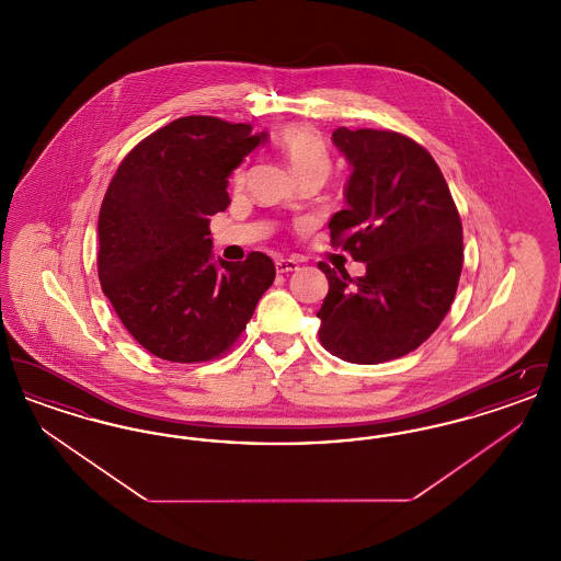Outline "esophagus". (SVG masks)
Instances as JSON below:
<instances>
[{
    "label": "esophagus",
    "mask_w": 561,
    "mask_h": 561,
    "mask_svg": "<svg viewBox=\"0 0 561 561\" xmlns=\"http://www.w3.org/2000/svg\"><path fill=\"white\" fill-rule=\"evenodd\" d=\"M296 268H298V263L294 259H279V261H275V271L277 273H293Z\"/></svg>",
    "instance_id": "34e87169"
}]
</instances>
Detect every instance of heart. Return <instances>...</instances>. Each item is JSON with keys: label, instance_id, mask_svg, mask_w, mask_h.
<instances>
[{"label": "heart", "instance_id": "1", "mask_svg": "<svg viewBox=\"0 0 561 561\" xmlns=\"http://www.w3.org/2000/svg\"><path fill=\"white\" fill-rule=\"evenodd\" d=\"M279 147L290 161L296 176L305 172H320L323 176L330 174L332 158H330L328 142L320 130L305 124L288 126L284 128V133L279 134ZM241 176H243V168L236 172V179Z\"/></svg>", "mask_w": 561, "mask_h": 561}]
</instances>
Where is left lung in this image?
Wrapping results in <instances>:
<instances>
[{"instance_id":"8db88e82","label":"left lung","mask_w":561,"mask_h":561,"mask_svg":"<svg viewBox=\"0 0 561 561\" xmlns=\"http://www.w3.org/2000/svg\"><path fill=\"white\" fill-rule=\"evenodd\" d=\"M332 140L351 176L330 238L366 263V275L318 265L330 284L320 341L351 364H382L421 347L446 318L462 271V225L439 165L412 138L339 128Z\"/></svg>"}]
</instances>
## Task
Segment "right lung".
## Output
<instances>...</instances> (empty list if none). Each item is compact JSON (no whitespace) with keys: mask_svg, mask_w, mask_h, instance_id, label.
<instances>
[{"mask_svg":"<svg viewBox=\"0 0 561 561\" xmlns=\"http://www.w3.org/2000/svg\"><path fill=\"white\" fill-rule=\"evenodd\" d=\"M267 140L210 115L170 122L119 163L99 214V279L117 318L156 357L195 364L236 345L275 279L263 252L213 261L210 216L229 176Z\"/></svg>","mask_w":561,"mask_h":561,"instance_id":"right-lung-1","label":"right lung"}]
</instances>
